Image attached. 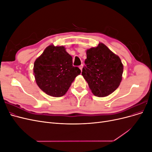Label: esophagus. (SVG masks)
Here are the masks:
<instances>
[{"label":"esophagus","instance_id":"34e87169","mask_svg":"<svg viewBox=\"0 0 152 152\" xmlns=\"http://www.w3.org/2000/svg\"><path fill=\"white\" fill-rule=\"evenodd\" d=\"M82 68H83V65H82V64L81 65H80V66H79V68L80 69L81 71H82Z\"/></svg>","mask_w":152,"mask_h":152}]
</instances>
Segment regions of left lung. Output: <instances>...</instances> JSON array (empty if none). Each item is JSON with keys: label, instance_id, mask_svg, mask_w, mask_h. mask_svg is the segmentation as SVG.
<instances>
[{"label": "left lung", "instance_id": "left-lung-1", "mask_svg": "<svg viewBox=\"0 0 152 152\" xmlns=\"http://www.w3.org/2000/svg\"><path fill=\"white\" fill-rule=\"evenodd\" d=\"M86 53L82 75L92 93L98 97L112 94L122 80L124 66L120 58L102 43L87 49Z\"/></svg>", "mask_w": 152, "mask_h": 152}]
</instances>
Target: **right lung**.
<instances>
[{
	"instance_id": "add662e5",
	"label": "right lung",
	"mask_w": 152,
	"mask_h": 152,
	"mask_svg": "<svg viewBox=\"0 0 152 152\" xmlns=\"http://www.w3.org/2000/svg\"><path fill=\"white\" fill-rule=\"evenodd\" d=\"M80 72L79 68L73 66L72 57L63 46L49 45L34 63L37 84L53 97L65 95Z\"/></svg>"
}]
</instances>
